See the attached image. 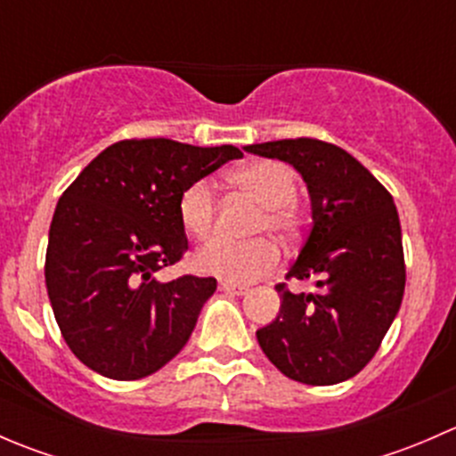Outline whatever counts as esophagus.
Instances as JSON below:
<instances>
[{
  "instance_id": "obj_1",
  "label": "esophagus",
  "mask_w": 456,
  "mask_h": 456,
  "mask_svg": "<svg viewBox=\"0 0 456 456\" xmlns=\"http://www.w3.org/2000/svg\"><path fill=\"white\" fill-rule=\"evenodd\" d=\"M218 289L223 293H229V296H245L247 291H249V287L247 284H236V282H227V280H223V282L218 284Z\"/></svg>"
}]
</instances>
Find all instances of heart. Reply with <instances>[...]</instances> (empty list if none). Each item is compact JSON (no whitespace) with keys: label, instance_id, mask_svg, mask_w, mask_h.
I'll return each mask as SVG.
<instances>
[{"label":"heart","instance_id":"b5f03b06","mask_svg":"<svg viewBox=\"0 0 456 456\" xmlns=\"http://www.w3.org/2000/svg\"><path fill=\"white\" fill-rule=\"evenodd\" d=\"M238 191L262 207L256 232H273L293 238L300 232V211L296 207L297 178L289 165L278 160H254L232 174ZM178 220L194 240H209L216 232V196L207 178L190 183L178 196ZM200 273L218 275L227 282L247 284L271 273L280 265V251L271 240L229 242L216 240L194 257Z\"/></svg>","mask_w":456,"mask_h":456}]
</instances>
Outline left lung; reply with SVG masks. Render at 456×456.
Here are the masks:
<instances>
[{"instance_id": "obj_1", "label": "left lung", "mask_w": 456, "mask_h": 456, "mask_svg": "<svg viewBox=\"0 0 456 456\" xmlns=\"http://www.w3.org/2000/svg\"><path fill=\"white\" fill-rule=\"evenodd\" d=\"M293 165L311 199V232L287 278L315 280V293L278 284L280 314L256 330L289 379L330 386L355 377L388 333L406 287L402 227L393 196L342 147L317 139L247 145Z\"/></svg>"}]
</instances>
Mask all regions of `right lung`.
<instances>
[{
    "mask_svg": "<svg viewBox=\"0 0 456 456\" xmlns=\"http://www.w3.org/2000/svg\"><path fill=\"white\" fill-rule=\"evenodd\" d=\"M240 156L233 145L118 141L63 191L50 223L45 287L63 339L87 369L141 379L181 353L216 280H156L187 249L178 196Z\"/></svg>",
    "mask_w": 456,
    "mask_h": 456,
    "instance_id": "1",
    "label": "right lung"
}]
</instances>
